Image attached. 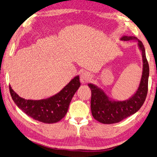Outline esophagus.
<instances>
[{"instance_id":"34e87169","label":"esophagus","mask_w":157,"mask_h":157,"mask_svg":"<svg viewBox=\"0 0 157 157\" xmlns=\"http://www.w3.org/2000/svg\"><path fill=\"white\" fill-rule=\"evenodd\" d=\"M91 79H92V76L87 72H83L80 75V82L82 83L90 82Z\"/></svg>"}]
</instances>
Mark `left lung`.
I'll use <instances>...</instances> for the list:
<instances>
[{"label":"left lung","instance_id":"left-lung-1","mask_svg":"<svg viewBox=\"0 0 157 157\" xmlns=\"http://www.w3.org/2000/svg\"><path fill=\"white\" fill-rule=\"evenodd\" d=\"M121 41H136L143 57V73L136 92L129 99L124 101L112 100L104 91L93 83H88L92 92L91 111L94 119L102 124L118 123L139 110L143 105L148 92L149 65L144 47L140 40L133 36H122Z\"/></svg>","mask_w":157,"mask_h":157}]
</instances>
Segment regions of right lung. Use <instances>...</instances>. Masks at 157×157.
Segmentation results:
<instances>
[{
	"mask_svg": "<svg viewBox=\"0 0 157 157\" xmlns=\"http://www.w3.org/2000/svg\"><path fill=\"white\" fill-rule=\"evenodd\" d=\"M80 86L79 75H76L59 92L46 99L25 100L14 92L9 86L14 102L30 117L46 124L60 121L67 114L73 96Z\"/></svg>",
	"mask_w": 157,
	"mask_h": 157,
	"instance_id": "1",
	"label": "right lung"
}]
</instances>
